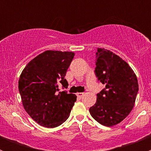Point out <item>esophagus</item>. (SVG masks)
<instances>
[{
  "instance_id": "34e87169",
  "label": "esophagus",
  "mask_w": 151,
  "mask_h": 151,
  "mask_svg": "<svg viewBox=\"0 0 151 151\" xmlns=\"http://www.w3.org/2000/svg\"><path fill=\"white\" fill-rule=\"evenodd\" d=\"M77 96L81 98V97H82L84 96V93H77Z\"/></svg>"
}]
</instances>
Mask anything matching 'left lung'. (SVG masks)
Segmentation results:
<instances>
[{"label": "left lung", "mask_w": 151, "mask_h": 151, "mask_svg": "<svg viewBox=\"0 0 151 151\" xmlns=\"http://www.w3.org/2000/svg\"><path fill=\"white\" fill-rule=\"evenodd\" d=\"M96 65V76L106 87L97 94V101L89 112L100 124L111 127L132 110L138 91V78L127 63L106 49L97 48Z\"/></svg>", "instance_id": "obj_1"}]
</instances>
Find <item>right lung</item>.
I'll list each match as a JSON object with an SVG mask.
<instances>
[{"label":"right lung","instance_id":"obj_1","mask_svg":"<svg viewBox=\"0 0 151 151\" xmlns=\"http://www.w3.org/2000/svg\"><path fill=\"white\" fill-rule=\"evenodd\" d=\"M74 52L45 50L25 66L19 78L22 106L40 125L55 128L69 118L76 95L59 92L58 85L66 88V72Z\"/></svg>","mask_w":151,"mask_h":151}]
</instances>
